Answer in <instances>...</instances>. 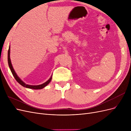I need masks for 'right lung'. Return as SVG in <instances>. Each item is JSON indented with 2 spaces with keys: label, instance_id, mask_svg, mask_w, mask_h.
I'll use <instances>...</instances> for the list:
<instances>
[{
  "label": "right lung",
  "instance_id": "1",
  "mask_svg": "<svg viewBox=\"0 0 131 131\" xmlns=\"http://www.w3.org/2000/svg\"><path fill=\"white\" fill-rule=\"evenodd\" d=\"M10 47L9 46V50H8V57H7V60H8V64H9V67L10 68V70L11 71V73L13 75V76L14 77L15 79H16V80L19 84L21 85L22 86L25 87V88H28V89H34V90H39V89H41L43 88H45L46 86H47L50 82L51 79H52V77H51L49 79V80H47L46 82L43 83V84H42L41 85H29L26 84L24 82H23L21 80V79L19 78V77L17 75L16 73H15V70H14L13 67V66H12L10 58Z\"/></svg>",
  "mask_w": 131,
  "mask_h": 131
}]
</instances>
